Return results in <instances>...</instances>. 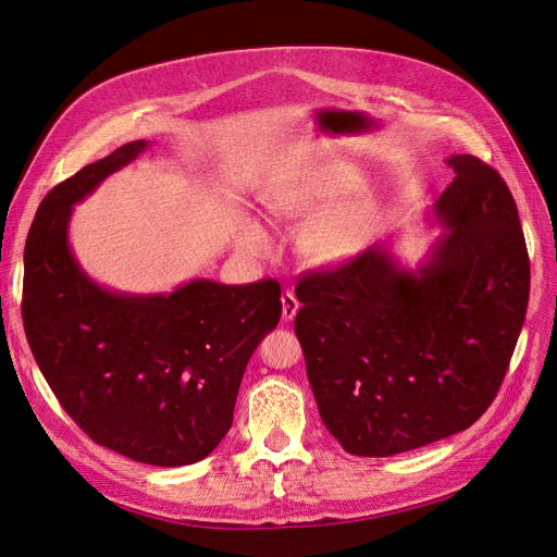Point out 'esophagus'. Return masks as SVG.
Here are the masks:
<instances>
[{
	"mask_svg": "<svg viewBox=\"0 0 557 557\" xmlns=\"http://www.w3.org/2000/svg\"><path fill=\"white\" fill-rule=\"evenodd\" d=\"M298 309H300V305H298V298L294 296V294H284L282 296V321L284 323H288V321H294V317L298 313Z\"/></svg>",
	"mask_w": 557,
	"mask_h": 557,
	"instance_id": "34e87169",
	"label": "esophagus"
}]
</instances>
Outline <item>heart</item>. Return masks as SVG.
<instances>
[{
	"label": "heart",
	"mask_w": 557,
	"mask_h": 557,
	"mask_svg": "<svg viewBox=\"0 0 557 557\" xmlns=\"http://www.w3.org/2000/svg\"><path fill=\"white\" fill-rule=\"evenodd\" d=\"M364 173L348 161H325L292 171L261 190V205L275 221L311 219L305 232V250L311 261L338 265L355 259L369 246L377 227V205L364 188ZM240 244L261 255L269 250V234L248 221Z\"/></svg>",
	"instance_id": "obj_1"
}]
</instances>
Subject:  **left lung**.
Masks as SVG:
<instances>
[{
  "instance_id": "obj_1",
  "label": "left lung",
  "mask_w": 557,
  "mask_h": 557,
  "mask_svg": "<svg viewBox=\"0 0 557 557\" xmlns=\"http://www.w3.org/2000/svg\"><path fill=\"white\" fill-rule=\"evenodd\" d=\"M425 213L442 234L409 269L386 238L300 280L296 334L321 419L350 455L389 457L467 430L523 327L530 261L503 177L471 154Z\"/></svg>"
}]
</instances>
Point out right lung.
<instances>
[{"label": "right lung", "instance_id": "obj_1", "mask_svg": "<svg viewBox=\"0 0 557 557\" xmlns=\"http://www.w3.org/2000/svg\"><path fill=\"white\" fill-rule=\"evenodd\" d=\"M148 148L125 143L47 193L24 246L22 321L40 373L95 444L184 467L232 428L244 371L282 302L273 280L196 277L171 294H123L82 269L67 236L72 209Z\"/></svg>", "mask_w": 557, "mask_h": 557}]
</instances>
